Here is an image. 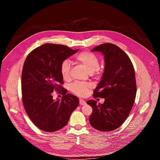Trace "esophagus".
I'll list each match as a JSON object with an SVG mask.
<instances>
[{
	"label": "esophagus",
	"mask_w": 160,
	"mask_h": 160,
	"mask_svg": "<svg viewBox=\"0 0 160 160\" xmlns=\"http://www.w3.org/2000/svg\"><path fill=\"white\" fill-rule=\"evenodd\" d=\"M79 103H80V105H84V104H86L85 101L84 100L82 99H79Z\"/></svg>",
	"instance_id": "34e87169"
}]
</instances>
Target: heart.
Here are the masks:
<instances>
[{
  "label": "heart",
  "mask_w": 160,
  "mask_h": 160,
  "mask_svg": "<svg viewBox=\"0 0 160 160\" xmlns=\"http://www.w3.org/2000/svg\"><path fill=\"white\" fill-rule=\"evenodd\" d=\"M75 60L85 68L88 73L94 74L99 72V59L95 54L88 51H83L76 56ZM60 72L63 80L66 81L70 80L71 64L69 61L66 59L61 63ZM90 88L91 85L90 84L78 82L74 83L71 87L72 92L80 97L87 96Z\"/></svg>",
  "instance_id": "obj_1"
}]
</instances>
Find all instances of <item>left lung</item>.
Returning <instances> with one entry per match:
<instances>
[{"label": "left lung", "instance_id": "8db88e82", "mask_svg": "<svg viewBox=\"0 0 160 160\" xmlns=\"http://www.w3.org/2000/svg\"><path fill=\"white\" fill-rule=\"evenodd\" d=\"M92 51L104 56V73L93 97L105 100L103 104L92 99L87 101L93 109L89 122L99 131H112L124 123L134 104L137 92L134 68L128 55L115 44L102 43Z\"/></svg>", "mask_w": 160, "mask_h": 160}]
</instances>
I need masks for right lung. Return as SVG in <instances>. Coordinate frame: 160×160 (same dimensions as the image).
Wrapping results in <instances>:
<instances>
[{"mask_svg":"<svg viewBox=\"0 0 160 160\" xmlns=\"http://www.w3.org/2000/svg\"><path fill=\"white\" fill-rule=\"evenodd\" d=\"M61 44L45 43L27 57L21 75L22 101L28 116L39 129L49 132L59 130L68 122L79 104L78 98L61 85V63L77 52ZM54 90L62 91L61 100L53 99Z\"/></svg>","mask_w":160,"mask_h":160,"instance_id":"1","label":"right lung"}]
</instances>
